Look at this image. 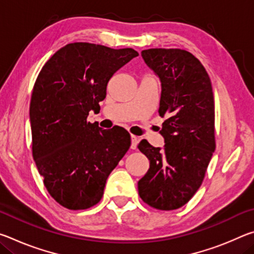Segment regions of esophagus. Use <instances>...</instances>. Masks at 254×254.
<instances>
[{
	"label": "esophagus",
	"instance_id": "1",
	"mask_svg": "<svg viewBox=\"0 0 254 254\" xmlns=\"http://www.w3.org/2000/svg\"><path fill=\"white\" fill-rule=\"evenodd\" d=\"M137 144V137L135 135H131V149L135 150Z\"/></svg>",
	"mask_w": 254,
	"mask_h": 254
}]
</instances>
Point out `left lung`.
Returning <instances> with one entry per match:
<instances>
[{
    "label": "left lung",
    "mask_w": 254,
    "mask_h": 254,
    "mask_svg": "<svg viewBox=\"0 0 254 254\" xmlns=\"http://www.w3.org/2000/svg\"><path fill=\"white\" fill-rule=\"evenodd\" d=\"M141 55L161 81L158 112L167 120L160 131L162 149L147 140L137 145L150 161L137 190L151 207L173 210L198 190L215 150L212 83L199 60L186 50L153 48Z\"/></svg>",
    "instance_id": "1"
}]
</instances>
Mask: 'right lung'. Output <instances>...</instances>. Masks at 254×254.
Here are the masks:
<instances>
[{
	"label": "right lung",
	"instance_id": "obj_1",
	"mask_svg": "<svg viewBox=\"0 0 254 254\" xmlns=\"http://www.w3.org/2000/svg\"><path fill=\"white\" fill-rule=\"evenodd\" d=\"M136 56L132 48L74 42L60 48L37 77L30 102L32 156L47 190L64 207L96 205L130 148L127 130H103L87 117L100 110L111 77Z\"/></svg>",
	"mask_w": 254,
	"mask_h": 254
}]
</instances>
